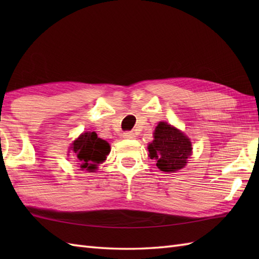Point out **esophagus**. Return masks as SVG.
<instances>
[{"instance_id": "34e87169", "label": "esophagus", "mask_w": 259, "mask_h": 259, "mask_svg": "<svg viewBox=\"0 0 259 259\" xmlns=\"http://www.w3.org/2000/svg\"><path fill=\"white\" fill-rule=\"evenodd\" d=\"M122 137L124 139H133V138H135V134L131 133V131H126V133H124L122 135Z\"/></svg>"}]
</instances>
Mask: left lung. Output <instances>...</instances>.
I'll return each instance as SVG.
<instances>
[{
    "label": "left lung",
    "mask_w": 259,
    "mask_h": 259,
    "mask_svg": "<svg viewBox=\"0 0 259 259\" xmlns=\"http://www.w3.org/2000/svg\"><path fill=\"white\" fill-rule=\"evenodd\" d=\"M153 135L155 140L148 146V150L149 157L157 160V167L164 172L184 168L192 150L189 139L167 122L159 123Z\"/></svg>",
    "instance_id": "obj_1"
}]
</instances>
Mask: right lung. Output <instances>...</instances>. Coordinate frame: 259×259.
<instances>
[{"label":"right lung","mask_w":259,"mask_h":259,"mask_svg":"<svg viewBox=\"0 0 259 259\" xmlns=\"http://www.w3.org/2000/svg\"><path fill=\"white\" fill-rule=\"evenodd\" d=\"M72 151L80 168L95 171L99 163L106 160L110 146L106 140L98 138L96 133H84L73 141Z\"/></svg>","instance_id":"obj_1"}]
</instances>
